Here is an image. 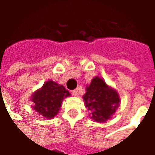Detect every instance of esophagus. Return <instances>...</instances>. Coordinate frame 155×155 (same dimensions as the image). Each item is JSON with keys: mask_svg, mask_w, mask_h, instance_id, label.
Wrapping results in <instances>:
<instances>
[{"mask_svg": "<svg viewBox=\"0 0 155 155\" xmlns=\"http://www.w3.org/2000/svg\"><path fill=\"white\" fill-rule=\"evenodd\" d=\"M71 93L73 95H77L78 94V90H74V91H71Z\"/></svg>", "mask_w": 155, "mask_h": 155, "instance_id": "obj_1", "label": "esophagus"}]
</instances>
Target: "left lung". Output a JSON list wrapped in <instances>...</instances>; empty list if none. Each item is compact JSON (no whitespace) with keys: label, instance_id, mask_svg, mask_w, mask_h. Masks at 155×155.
<instances>
[{"label":"left lung","instance_id":"obj_1","mask_svg":"<svg viewBox=\"0 0 155 155\" xmlns=\"http://www.w3.org/2000/svg\"><path fill=\"white\" fill-rule=\"evenodd\" d=\"M83 98L88 110H91V118L98 122L110 119L120 103L116 91L108 87L100 77H95L91 81Z\"/></svg>","mask_w":155,"mask_h":155}]
</instances>
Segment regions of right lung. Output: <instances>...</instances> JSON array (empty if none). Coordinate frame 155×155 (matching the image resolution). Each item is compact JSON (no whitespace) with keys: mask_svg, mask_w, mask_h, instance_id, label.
<instances>
[{"mask_svg":"<svg viewBox=\"0 0 155 155\" xmlns=\"http://www.w3.org/2000/svg\"><path fill=\"white\" fill-rule=\"evenodd\" d=\"M69 95V91L63 85L49 81L33 95V108L45 118H53L61 108L63 99Z\"/></svg>","mask_w":155,"mask_h":155,"instance_id":"1","label":"right lung"}]
</instances>
